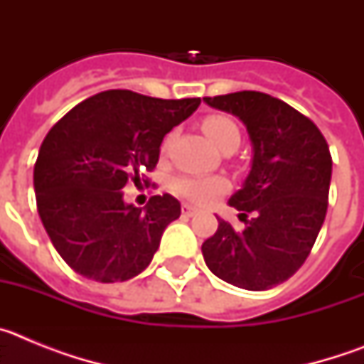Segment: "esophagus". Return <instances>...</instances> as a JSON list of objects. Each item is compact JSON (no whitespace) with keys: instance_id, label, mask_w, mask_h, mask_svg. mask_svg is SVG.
Segmentation results:
<instances>
[{"instance_id":"obj_1","label":"esophagus","mask_w":364,"mask_h":364,"mask_svg":"<svg viewBox=\"0 0 364 364\" xmlns=\"http://www.w3.org/2000/svg\"><path fill=\"white\" fill-rule=\"evenodd\" d=\"M198 210L195 208V205L191 204H182V215H186V217H193V215H197Z\"/></svg>"}]
</instances>
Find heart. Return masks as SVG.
I'll use <instances>...</instances> for the list:
<instances>
[{
  "label": "heart",
  "instance_id": "b5f03b06",
  "mask_svg": "<svg viewBox=\"0 0 364 364\" xmlns=\"http://www.w3.org/2000/svg\"><path fill=\"white\" fill-rule=\"evenodd\" d=\"M202 129L211 142L226 153L237 149L240 144V131L231 118L213 114L202 122ZM173 191L198 204H208L218 195L228 191V180L222 176H178L173 180Z\"/></svg>",
  "mask_w": 364,
  "mask_h": 364
}]
</instances>
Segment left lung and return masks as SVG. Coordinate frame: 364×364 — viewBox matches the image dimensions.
<instances>
[{
    "label": "left lung",
    "mask_w": 364,
    "mask_h": 364,
    "mask_svg": "<svg viewBox=\"0 0 364 364\" xmlns=\"http://www.w3.org/2000/svg\"><path fill=\"white\" fill-rule=\"evenodd\" d=\"M204 102L246 125L253 153L242 188L228 202L242 211L246 226L237 231L218 218V230L202 244L205 266L237 288L269 290L301 268L323 228L330 149L310 118L264 92L239 91Z\"/></svg>",
    "instance_id": "left-lung-1"
}]
</instances>
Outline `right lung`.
Returning <instances> with one entry per match:
<instances>
[{"instance_id":"right-lung-1","label":"right lung","mask_w":364,"mask_h":364,"mask_svg":"<svg viewBox=\"0 0 364 364\" xmlns=\"http://www.w3.org/2000/svg\"><path fill=\"white\" fill-rule=\"evenodd\" d=\"M198 105L200 98L112 89L83 100L45 136L34 166L38 213L74 272L122 282L149 266L166 226L180 217V202L164 193L134 208L122 189L154 169L164 136Z\"/></svg>"}]
</instances>
